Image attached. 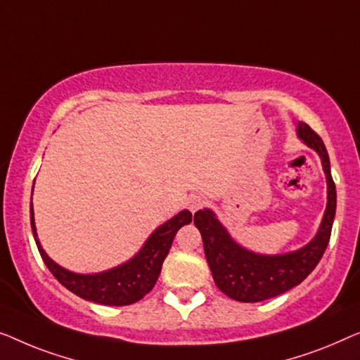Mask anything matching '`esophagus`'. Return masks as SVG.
I'll list each match as a JSON object with an SVG mask.
<instances>
[{"instance_id": "1", "label": "esophagus", "mask_w": 360, "mask_h": 360, "mask_svg": "<svg viewBox=\"0 0 360 360\" xmlns=\"http://www.w3.org/2000/svg\"><path fill=\"white\" fill-rule=\"evenodd\" d=\"M204 204H205V199L202 195H192L189 202H187V205H189L191 212H197L199 209H202Z\"/></svg>"}]
</instances>
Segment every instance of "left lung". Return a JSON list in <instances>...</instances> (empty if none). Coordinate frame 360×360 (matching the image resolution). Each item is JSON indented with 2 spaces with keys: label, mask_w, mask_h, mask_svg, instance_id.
<instances>
[{
  "label": "left lung",
  "mask_w": 360,
  "mask_h": 360,
  "mask_svg": "<svg viewBox=\"0 0 360 360\" xmlns=\"http://www.w3.org/2000/svg\"><path fill=\"white\" fill-rule=\"evenodd\" d=\"M297 136L320 156L328 186L325 215L310 243L282 255H259L241 246L210 209L194 215L217 287L236 302H262L290 290L315 269L330 243L336 215V186L331 178L330 156L323 140L305 122L297 124Z\"/></svg>",
  "instance_id": "1"
}]
</instances>
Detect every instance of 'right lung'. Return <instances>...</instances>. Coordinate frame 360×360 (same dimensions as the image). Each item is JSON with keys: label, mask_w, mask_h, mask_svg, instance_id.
<instances>
[{"label": "right lung", "mask_w": 360, "mask_h": 360, "mask_svg": "<svg viewBox=\"0 0 360 360\" xmlns=\"http://www.w3.org/2000/svg\"><path fill=\"white\" fill-rule=\"evenodd\" d=\"M34 191V186H32ZM192 221V214L189 210H181L173 219L160 225L148 240L143 243L140 251L134 257L125 261L124 264L112 269L96 272V274H78V272L68 271L58 266L53 259H50L47 252L40 245L37 230H35L34 209L30 202V226H32L35 245L39 248L40 256L63 287H67L75 295L88 302L101 303L109 307H124L139 302L155 287L158 281L161 266L165 257L168 256L169 248L173 245L176 233L187 224Z\"/></svg>", "instance_id": "obj_1"}]
</instances>
